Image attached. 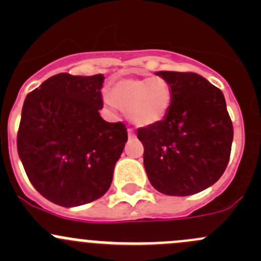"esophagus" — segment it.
<instances>
[{
    "label": "esophagus",
    "mask_w": 261,
    "mask_h": 261,
    "mask_svg": "<svg viewBox=\"0 0 261 261\" xmlns=\"http://www.w3.org/2000/svg\"><path fill=\"white\" fill-rule=\"evenodd\" d=\"M127 135H128V138H130V139L135 138V131H134L133 128H127Z\"/></svg>",
    "instance_id": "obj_1"
}]
</instances>
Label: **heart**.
I'll return each instance as SVG.
<instances>
[{
	"label": "heart",
	"instance_id": "b5f03b06",
	"mask_svg": "<svg viewBox=\"0 0 261 261\" xmlns=\"http://www.w3.org/2000/svg\"><path fill=\"white\" fill-rule=\"evenodd\" d=\"M105 101L110 107H120L126 111L135 125L151 126L160 122L169 112L173 91L162 77L123 78L115 82Z\"/></svg>",
	"mask_w": 261,
	"mask_h": 261
}]
</instances>
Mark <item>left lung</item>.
I'll return each mask as SVG.
<instances>
[{"instance_id": "obj_1", "label": "left lung", "mask_w": 261, "mask_h": 261, "mask_svg": "<svg viewBox=\"0 0 261 261\" xmlns=\"http://www.w3.org/2000/svg\"><path fill=\"white\" fill-rule=\"evenodd\" d=\"M173 91L169 112L160 122L140 127L144 167L150 183L168 196H191L221 178L228 164L232 121L221 89L197 73L167 72Z\"/></svg>"}]
</instances>
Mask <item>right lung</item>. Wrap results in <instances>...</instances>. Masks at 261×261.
Returning <instances> with one entry per match:
<instances>
[{
    "label": "right lung",
    "instance_id": "1",
    "mask_svg": "<svg viewBox=\"0 0 261 261\" xmlns=\"http://www.w3.org/2000/svg\"><path fill=\"white\" fill-rule=\"evenodd\" d=\"M103 80L59 73L23 102L18 156L36 191L59 206H82L103 196L127 141L122 122L99 116Z\"/></svg>",
    "mask_w": 261,
    "mask_h": 261
}]
</instances>
